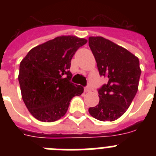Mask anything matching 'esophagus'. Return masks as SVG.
Wrapping results in <instances>:
<instances>
[{
  "label": "esophagus",
  "instance_id": "34e87169",
  "mask_svg": "<svg viewBox=\"0 0 156 156\" xmlns=\"http://www.w3.org/2000/svg\"><path fill=\"white\" fill-rule=\"evenodd\" d=\"M90 90H91V87H90V86H87L86 87L84 88L85 92H90Z\"/></svg>",
  "mask_w": 156,
  "mask_h": 156
}]
</instances>
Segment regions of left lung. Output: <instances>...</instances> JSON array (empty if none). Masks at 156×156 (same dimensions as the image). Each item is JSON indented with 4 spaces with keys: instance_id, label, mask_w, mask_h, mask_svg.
Wrapping results in <instances>:
<instances>
[{
    "instance_id": "8db88e82",
    "label": "left lung",
    "mask_w": 156,
    "mask_h": 156,
    "mask_svg": "<svg viewBox=\"0 0 156 156\" xmlns=\"http://www.w3.org/2000/svg\"><path fill=\"white\" fill-rule=\"evenodd\" d=\"M88 41L99 74L108 78L98 90L99 103L88 111L100 121H114L126 112L137 94L141 73L139 59L102 37H90Z\"/></svg>"
}]
</instances>
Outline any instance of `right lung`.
<instances>
[{
  "label": "right lung",
  "mask_w": 156,
  "mask_h": 156,
  "mask_svg": "<svg viewBox=\"0 0 156 156\" xmlns=\"http://www.w3.org/2000/svg\"><path fill=\"white\" fill-rule=\"evenodd\" d=\"M86 39L62 36L32 48L19 66L22 98L31 115L54 122L66 113L70 101L83 87L70 81L72 58Z\"/></svg>",
  "instance_id": "obj_1"
}]
</instances>
